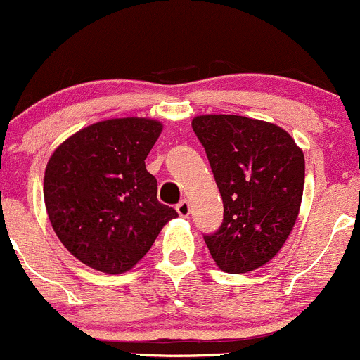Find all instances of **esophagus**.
<instances>
[{
  "label": "esophagus",
  "instance_id": "obj_1",
  "mask_svg": "<svg viewBox=\"0 0 360 360\" xmlns=\"http://www.w3.org/2000/svg\"><path fill=\"white\" fill-rule=\"evenodd\" d=\"M176 210H177V213H179V217H188V214H189V203L186 200H183L181 203L176 205Z\"/></svg>",
  "mask_w": 360,
  "mask_h": 360
}]
</instances>
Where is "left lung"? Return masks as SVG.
I'll return each instance as SVG.
<instances>
[{
	"label": "left lung",
	"mask_w": 360,
	"mask_h": 360,
	"mask_svg": "<svg viewBox=\"0 0 360 360\" xmlns=\"http://www.w3.org/2000/svg\"><path fill=\"white\" fill-rule=\"evenodd\" d=\"M193 130L223 200V221L203 235L221 271L264 266L284 245L298 218L304 155L286 130L238 115H203Z\"/></svg>",
	"instance_id": "1"
}]
</instances>
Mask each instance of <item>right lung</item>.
I'll return each instance as SVG.
<instances>
[{
	"instance_id": "add662e5",
	"label": "right lung",
	"mask_w": 360,
	"mask_h": 360,
	"mask_svg": "<svg viewBox=\"0 0 360 360\" xmlns=\"http://www.w3.org/2000/svg\"><path fill=\"white\" fill-rule=\"evenodd\" d=\"M162 125L113 118L74 134L45 169L44 200L53 232L77 260L122 274L147 254L162 226L177 217L157 200L146 159Z\"/></svg>"
}]
</instances>
